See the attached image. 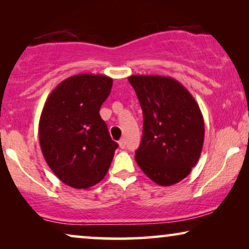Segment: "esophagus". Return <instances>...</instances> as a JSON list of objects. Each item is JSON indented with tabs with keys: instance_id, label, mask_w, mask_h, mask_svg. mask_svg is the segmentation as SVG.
<instances>
[{
	"instance_id": "34e87169",
	"label": "esophagus",
	"mask_w": 249,
	"mask_h": 249,
	"mask_svg": "<svg viewBox=\"0 0 249 249\" xmlns=\"http://www.w3.org/2000/svg\"><path fill=\"white\" fill-rule=\"evenodd\" d=\"M119 147L122 148V149H124V148L125 147V142H124V139H120V141H119Z\"/></svg>"
}]
</instances>
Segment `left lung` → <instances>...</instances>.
Segmentation results:
<instances>
[{"instance_id": "8db88e82", "label": "left lung", "mask_w": 249, "mask_h": 249, "mask_svg": "<svg viewBox=\"0 0 249 249\" xmlns=\"http://www.w3.org/2000/svg\"><path fill=\"white\" fill-rule=\"evenodd\" d=\"M144 117L136 162L160 186L185 179L198 162L204 144L203 114L189 90L171 77H128Z\"/></svg>"}]
</instances>
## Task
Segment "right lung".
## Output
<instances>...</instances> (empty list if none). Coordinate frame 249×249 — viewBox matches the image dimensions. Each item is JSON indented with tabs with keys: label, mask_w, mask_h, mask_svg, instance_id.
Returning a JSON list of instances; mask_svg holds the SVG:
<instances>
[{
	"label": "right lung",
	"mask_w": 249,
	"mask_h": 249,
	"mask_svg": "<svg viewBox=\"0 0 249 249\" xmlns=\"http://www.w3.org/2000/svg\"><path fill=\"white\" fill-rule=\"evenodd\" d=\"M113 79L80 73L54 88L38 124L39 145L50 169L66 185L87 189L107 175L118 144L100 115Z\"/></svg>",
	"instance_id": "obj_1"
}]
</instances>
